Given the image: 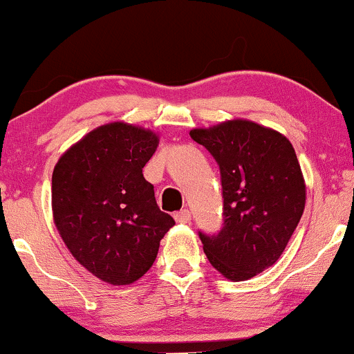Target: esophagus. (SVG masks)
<instances>
[{
    "instance_id": "34e87169",
    "label": "esophagus",
    "mask_w": 354,
    "mask_h": 354,
    "mask_svg": "<svg viewBox=\"0 0 354 354\" xmlns=\"http://www.w3.org/2000/svg\"><path fill=\"white\" fill-rule=\"evenodd\" d=\"M174 219H176V223H181V225L189 223L191 221L189 209H181V211H178V213H174Z\"/></svg>"
}]
</instances>
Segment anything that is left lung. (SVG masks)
I'll return each instance as SVG.
<instances>
[{"label": "left lung", "mask_w": 354, "mask_h": 354, "mask_svg": "<svg viewBox=\"0 0 354 354\" xmlns=\"http://www.w3.org/2000/svg\"><path fill=\"white\" fill-rule=\"evenodd\" d=\"M219 165L223 230L200 233L211 266L230 281H246L273 266L298 226L306 185L293 145L276 129L228 120L189 131Z\"/></svg>", "instance_id": "left-lung-1"}]
</instances>
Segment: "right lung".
I'll use <instances>...</instances> for the list:
<instances>
[{
	"mask_svg": "<svg viewBox=\"0 0 354 354\" xmlns=\"http://www.w3.org/2000/svg\"><path fill=\"white\" fill-rule=\"evenodd\" d=\"M158 145L151 129L111 121L71 145L53 169L56 230L73 258L108 284L138 281L174 226L143 176Z\"/></svg>",
	"mask_w": 354,
	"mask_h": 354,
	"instance_id": "add662e5",
	"label": "right lung"
}]
</instances>
